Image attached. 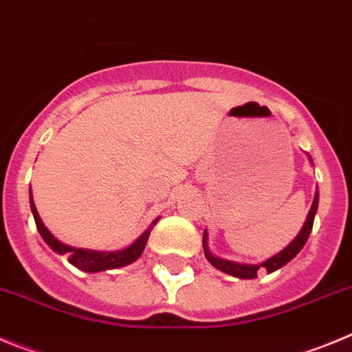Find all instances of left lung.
<instances>
[{
	"mask_svg": "<svg viewBox=\"0 0 352 352\" xmlns=\"http://www.w3.org/2000/svg\"><path fill=\"white\" fill-rule=\"evenodd\" d=\"M309 160H310V156H309ZM310 161H312V160H310ZM318 205H319V191H316L314 201H312V207H310V212H309V215H307V221H305V224H303L302 231H300L298 235H296V239H294L293 242H291L289 245L286 247V249H283V251L277 252L275 256L268 258L267 261L259 263V265H243V263L228 261V259L217 258V256H214L210 251H208L207 230H205V233H204L205 258H207L208 263H210L212 267L217 268V270L224 272V274L233 275V277H239V278H254V277H258V270L261 267L265 268L268 274H272V272L278 270V268H283L286 263H289L291 259L294 258V256L302 251V247L305 245L307 239H309V235H310V231H312V224H314V217H316V212H318Z\"/></svg>",
	"mask_w": 352,
	"mask_h": 352,
	"instance_id": "left-lung-1",
	"label": "left lung"
}]
</instances>
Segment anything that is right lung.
Listing matches in <instances>:
<instances>
[{
	"label": "right lung",
	"mask_w": 352,
	"mask_h": 352,
	"mask_svg": "<svg viewBox=\"0 0 352 352\" xmlns=\"http://www.w3.org/2000/svg\"><path fill=\"white\" fill-rule=\"evenodd\" d=\"M30 204H31V212H33L34 223H36L38 231H40V235H42V239L45 240L47 245H49L52 251L58 252V254L68 256V261L72 263L74 267H77L78 270L82 272H87V274L112 270V268H121V267H126V265H129V263L137 261V259L142 256V252H144L145 243H147L148 235H151V230H153L154 224L160 221V217H157V219L153 223V226L148 228L147 231H144V233H142V235L131 243V245L126 247V249H121V251H112V252L87 251V249H77V247L65 245V243L59 242V240L56 239L49 230H47V226L43 224V221L40 219V215H38L36 207H34L31 188H30Z\"/></svg>",
	"instance_id": "obj_1"
}]
</instances>
